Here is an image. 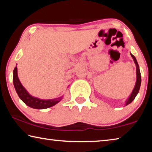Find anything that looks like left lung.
Returning a JSON list of instances; mask_svg holds the SVG:
<instances>
[{
  "mask_svg": "<svg viewBox=\"0 0 152 152\" xmlns=\"http://www.w3.org/2000/svg\"><path fill=\"white\" fill-rule=\"evenodd\" d=\"M131 56H132V58L133 59V61L135 64L136 66V76H137V78H136V82H135V85L134 86V88H133V91L132 92V94L129 95V96L128 97V99L126 100L125 101V106H127L129 104H130L133 100L135 99V96H137V94H138L139 91H140V86H141V73H140V66L138 65V63L137 61V60H136L135 57L133 55H132V53H130Z\"/></svg>",
  "mask_w": 152,
  "mask_h": 152,
  "instance_id": "8db88e82",
  "label": "left lung"
}]
</instances>
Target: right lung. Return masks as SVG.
Listing matches in <instances>:
<instances>
[{"label": "right lung", "mask_w": 152, "mask_h": 152, "mask_svg": "<svg viewBox=\"0 0 152 152\" xmlns=\"http://www.w3.org/2000/svg\"><path fill=\"white\" fill-rule=\"evenodd\" d=\"M13 84L18 96L20 99L24 102V103L29 106L31 108L36 109H45L54 106L55 104L60 102L62 99L63 96L56 98L53 99H40L39 98L33 96L27 90L24 88V86L20 83L17 74V68L15 67L13 70Z\"/></svg>", "instance_id": "obj_1"}]
</instances>
